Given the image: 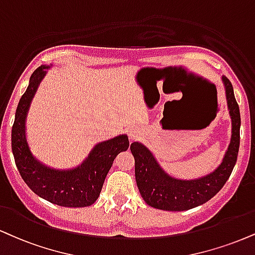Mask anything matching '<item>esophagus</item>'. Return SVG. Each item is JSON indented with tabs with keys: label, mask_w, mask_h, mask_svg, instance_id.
Returning a JSON list of instances; mask_svg holds the SVG:
<instances>
[{
	"label": "esophagus",
	"mask_w": 255,
	"mask_h": 255,
	"mask_svg": "<svg viewBox=\"0 0 255 255\" xmlns=\"http://www.w3.org/2000/svg\"><path fill=\"white\" fill-rule=\"evenodd\" d=\"M128 135H129L130 140H135L141 135V129L139 127H131L128 131Z\"/></svg>",
	"instance_id": "esophagus-1"
}]
</instances>
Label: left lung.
<instances>
[{
    "label": "left lung",
    "mask_w": 255,
    "mask_h": 255,
    "mask_svg": "<svg viewBox=\"0 0 255 255\" xmlns=\"http://www.w3.org/2000/svg\"><path fill=\"white\" fill-rule=\"evenodd\" d=\"M226 91L227 107L232 120V136L222 161L213 172L195 179H179L168 174L143 143L135 141L130 151L135 159V180L141 197L155 209L184 211L204 204L223 188L238 159L240 146V110L232 83L221 77Z\"/></svg>",
    "instance_id": "8db88e82"
}]
</instances>
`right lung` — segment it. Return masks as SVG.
<instances>
[{"label":"right lung","mask_w":255,"mask_h":255,"mask_svg":"<svg viewBox=\"0 0 255 255\" xmlns=\"http://www.w3.org/2000/svg\"><path fill=\"white\" fill-rule=\"evenodd\" d=\"M52 65H41L32 73L21 96L11 129V149L17 170L34 194L51 203L67 208L90 207L98 198L104 179L119 153L129 146L127 134L101 141L88 157L72 168H56L33 154L27 139V115L40 83Z\"/></svg>","instance_id":"1"}]
</instances>
